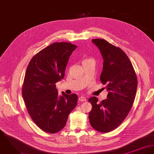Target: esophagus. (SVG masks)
Segmentation results:
<instances>
[{
  "label": "esophagus",
  "instance_id": "34e87169",
  "mask_svg": "<svg viewBox=\"0 0 154 154\" xmlns=\"http://www.w3.org/2000/svg\"><path fill=\"white\" fill-rule=\"evenodd\" d=\"M79 100L80 101V102H85V101H86V99H85V97H83V96H81L79 98Z\"/></svg>",
  "mask_w": 154,
  "mask_h": 154
}]
</instances>
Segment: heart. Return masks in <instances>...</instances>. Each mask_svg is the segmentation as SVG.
Here are the masks:
<instances>
[{"mask_svg": "<svg viewBox=\"0 0 154 154\" xmlns=\"http://www.w3.org/2000/svg\"><path fill=\"white\" fill-rule=\"evenodd\" d=\"M92 60V59H91V58H85L84 60H83V62H84V61H89V60Z\"/></svg>", "mask_w": 154, "mask_h": 154, "instance_id": "obj_1", "label": "heart"}]
</instances>
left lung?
<instances>
[{
  "label": "left lung",
  "instance_id": "obj_1",
  "mask_svg": "<svg viewBox=\"0 0 154 154\" xmlns=\"http://www.w3.org/2000/svg\"><path fill=\"white\" fill-rule=\"evenodd\" d=\"M91 41L102 55L104 61L100 79L106 85L109 93L107 99L100 102L94 96L88 99L92 105L88 118L95 130L106 133L117 128L129 113L135 98L137 80L125 52L103 39Z\"/></svg>",
  "mask_w": 154,
  "mask_h": 154
}]
</instances>
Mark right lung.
I'll return each instance as SVG.
<instances>
[{
	"mask_svg": "<svg viewBox=\"0 0 154 154\" xmlns=\"http://www.w3.org/2000/svg\"><path fill=\"white\" fill-rule=\"evenodd\" d=\"M76 48L69 42L53 43L34 55L26 69L23 99L31 119L45 132L63 129L77 105V94L58 96L55 85L64 78L69 57Z\"/></svg>",
	"mask_w": 154,
	"mask_h": 154,
	"instance_id": "right-lung-1",
	"label": "right lung"
}]
</instances>
